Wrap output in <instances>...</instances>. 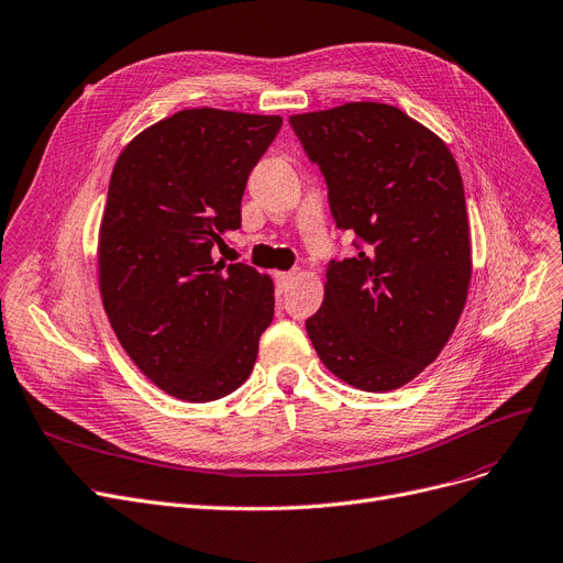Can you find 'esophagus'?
Here are the masks:
<instances>
[{
	"label": "esophagus",
	"instance_id": "esophagus-1",
	"mask_svg": "<svg viewBox=\"0 0 563 563\" xmlns=\"http://www.w3.org/2000/svg\"><path fill=\"white\" fill-rule=\"evenodd\" d=\"M291 280H295V274H291V272H280V274H276V285H278L280 291H285V289L291 285Z\"/></svg>",
	"mask_w": 563,
	"mask_h": 563
}]
</instances>
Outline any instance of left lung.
I'll return each instance as SVG.
<instances>
[{"label": "left lung", "mask_w": 563, "mask_h": 563, "mask_svg": "<svg viewBox=\"0 0 563 563\" xmlns=\"http://www.w3.org/2000/svg\"><path fill=\"white\" fill-rule=\"evenodd\" d=\"M320 167L338 230L356 255L331 260L306 331L327 368L361 390H394L449 342L467 301L472 249L449 146L386 103L291 114Z\"/></svg>", "instance_id": "obj_1"}]
</instances>
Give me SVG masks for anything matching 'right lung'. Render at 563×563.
Here are the masks:
<instances>
[{
	"instance_id": "obj_1",
	"label": "right lung",
	"mask_w": 563,
	"mask_h": 563,
	"mask_svg": "<svg viewBox=\"0 0 563 563\" xmlns=\"http://www.w3.org/2000/svg\"><path fill=\"white\" fill-rule=\"evenodd\" d=\"M280 117L192 108L142 131L119 154L99 234L110 324L165 394L211 402L249 379L274 320V283L213 260L241 228V198Z\"/></svg>"
}]
</instances>
